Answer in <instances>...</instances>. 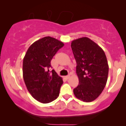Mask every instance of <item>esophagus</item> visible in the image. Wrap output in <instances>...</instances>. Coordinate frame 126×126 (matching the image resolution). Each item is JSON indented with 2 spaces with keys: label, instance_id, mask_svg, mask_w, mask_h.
Wrapping results in <instances>:
<instances>
[{
  "label": "esophagus",
  "instance_id": "obj_1",
  "mask_svg": "<svg viewBox=\"0 0 126 126\" xmlns=\"http://www.w3.org/2000/svg\"><path fill=\"white\" fill-rule=\"evenodd\" d=\"M70 75H67V76H65V78H66V79H69V78H70Z\"/></svg>",
  "mask_w": 126,
  "mask_h": 126
}]
</instances>
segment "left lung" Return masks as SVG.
<instances>
[{
    "label": "left lung",
    "mask_w": 126,
    "mask_h": 126,
    "mask_svg": "<svg viewBox=\"0 0 126 126\" xmlns=\"http://www.w3.org/2000/svg\"><path fill=\"white\" fill-rule=\"evenodd\" d=\"M71 48L79 78V85L73 93L84 102L94 101L102 93L107 81L109 67L104 51L88 37L72 41Z\"/></svg>",
    "instance_id": "1"
}]
</instances>
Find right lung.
<instances>
[{
  "instance_id": "obj_1",
  "label": "right lung",
  "mask_w": 126,
  "mask_h": 126,
  "mask_svg": "<svg viewBox=\"0 0 126 126\" xmlns=\"http://www.w3.org/2000/svg\"><path fill=\"white\" fill-rule=\"evenodd\" d=\"M64 44L51 37L37 40L29 47L23 60V78L33 98L48 103L59 95L63 79L54 70H49L51 60Z\"/></svg>"
}]
</instances>
